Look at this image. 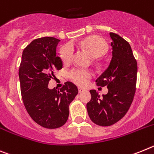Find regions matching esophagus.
<instances>
[{"mask_svg":"<svg viewBox=\"0 0 154 154\" xmlns=\"http://www.w3.org/2000/svg\"><path fill=\"white\" fill-rule=\"evenodd\" d=\"M85 91V90L84 89H82V88H78V92L79 93H82V92Z\"/></svg>","mask_w":154,"mask_h":154,"instance_id":"1","label":"esophagus"}]
</instances>
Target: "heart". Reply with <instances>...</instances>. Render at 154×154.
Wrapping results in <instances>:
<instances>
[{"mask_svg":"<svg viewBox=\"0 0 154 154\" xmlns=\"http://www.w3.org/2000/svg\"><path fill=\"white\" fill-rule=\"evenodd\" d=\"M80 45L94 58L102 57L109 51V45L103 38L97 35H92L81 40ZM74 49L72 44H66L60 49V57L63 62L68 63L72 60ZM94 62L98 61L94 59ZM69 77L74 84L78 86L87 85L93 77V73L88 69H74L69 72Z\"/></svg>","mask_w":154,"mask_h":154,"instance_id":"1","label":"heart"}]
</instances>
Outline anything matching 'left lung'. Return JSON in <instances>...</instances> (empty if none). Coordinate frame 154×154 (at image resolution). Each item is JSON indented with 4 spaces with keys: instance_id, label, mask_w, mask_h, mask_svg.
<instances>
[{
    "instance_id": "1",
    "label": "left lung",
    "mask_w": 154,
    "mask_h": 154,
    "mask_svg": "<svg viewBox=\"0 0 154 154\" xmlns=\"http://www.w3.org/2000/svg\"><path fill=\"white\" fill-rule=\"evenodd\" d=\"M112 39V57L109 67L96 80L97 86H107V94L100 97L91 90V99L87 104L88 116L96 125L109 126L125 116L136 92L137 62L129 43L116 33Z\"/></svg>"
}]
</instances>
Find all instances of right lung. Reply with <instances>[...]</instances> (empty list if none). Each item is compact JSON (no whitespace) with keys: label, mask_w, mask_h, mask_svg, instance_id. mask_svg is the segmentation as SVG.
I'll use <instances>...</instances> for the list:
<instances>
[{"label":"right lung","mask_w":154,"mask_h":154,"mask_svg":"<svg viewBox=\"0 0 154 154\" xmlns=\"http://www.w3.org/2000/svg\"><path fill=\"white\" fill-rule=\"evenodd\" d=\"M60 41L54 37L33 40L23 50L18 72L25 109L37 124L46 129H57L66 123L69 104L78 93L77 86L69 81L60 91L48 88L53 72L63 67L56 53Z\"/></svg>","instance_id":"1"}]
</instances>
